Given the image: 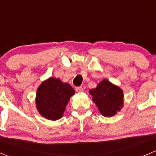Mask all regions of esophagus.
<instances>
[{"label":"esophagus","instance_id":"1","mask_svg":"<svg viewBox=\"0 0 156 156\" xmlns=\"http://www.w3.org/2000/svg\"><path fill=\"white\" fill-rule=\"evenodd\" d=\"M75 90H76V91L81 93V92L83 91V87H75Z\"/></svg>","mask_w":156,"mask_h":156}]
</instances>
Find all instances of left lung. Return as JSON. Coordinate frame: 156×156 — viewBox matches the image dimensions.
I'll use <instances>...</instances> for the list:
<instances>
[{
    "mask_svg": "<svg viewBox=\"0 0 156 156\" xmlns=\"http://www.w3.org/2000/svg\"><path fill=\"white\" fill-rule=\"evenodd\" d=\"M89 93L103 116L107 117L113 116L123 107V90L108 80H103L96 88L90 89Z\"/></svg>",
    "mask_w": 156,
    "mask_h": 156,
    "instance_id": "1",
    "label": "left lung"
}]
</instances>
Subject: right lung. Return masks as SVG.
Wrapping results in <instances>:
<instances>
[{"mask_svg":"<svg viewBox=\"0 0 156 156\" xmlns=\"http://www.w3.org/2000/svg\"><path fill=\"white\" fill-rule=\"evenodd\" d=\"M75 90L68 83L49 78L43 81L36 91V107L45 118L56 120L62 116L66 107Z\"/></svg>","mask_w":156,"mask_h":156,"instance_id":"add662e5","label":"right lung"}]
</instances>
